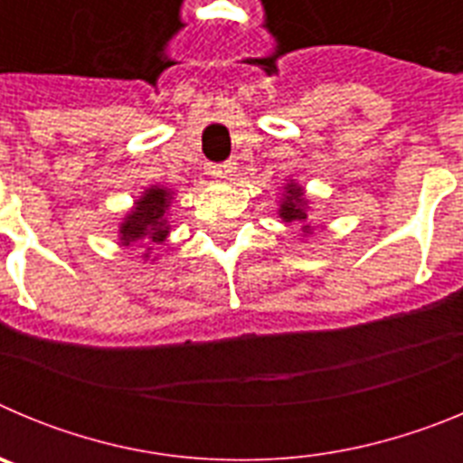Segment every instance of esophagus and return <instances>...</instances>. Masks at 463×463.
Returning a JSON list of instances; mask_svg holds the SVG:
<instances>
[{
  "label": "esophagus",
  "instance_id": "1",
  "mask_svg": "<svg viewBox=\"0 0 463 463\" xmlns=\"http://www.w3.org/2000/svg\"><path fill=\"white\" fill-rule=\"evenodd\" d=\"M234 174H236V162H232V159L211 166V175L213 178H220V181H227V178H232Z\"/></svg>",
  "mask_w": 463,
  "mask_h": 463
}]
</instances>
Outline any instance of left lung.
<instances>
[{
	"label": "left lung",
	"instance_id": "left-lung-1",
	"mask_svg": "<svg viewBox=\"0 0 463 463\" xmlns=\"http://www.w3.org/2000/svg\"><path fill=\"white\" fill-rule=\"evenodd\" d=\"M280 215L285 222H306L308 220L304 211V192H301V187L288 185V196H285V202L280 206ZM304 229H308V224Z\"/></svg>",
	"mask_w": 463,
	"mask_h": 463
}]
</instances>
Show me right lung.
<instances>
[{
  "instance_id": "add662e5",
  "label": "right lung",
  "mask_w": 463,
  "mask_h": 463,
  "mask_svg": "<svg viewBox=\"0 0 463 463\" xmlns=\"http://www.w3.org/2000/svg\"><path fill=\"white\" fill-rule=\"evenodd\" d=\"M166 206H169V192L162 190V187H150L137 202V208L132 211V215L122 224V243L129 245L132 241L146 239V236L153 243L165 241L166 229H169L165 227Z\"/></svg>"
}]
</instances>
